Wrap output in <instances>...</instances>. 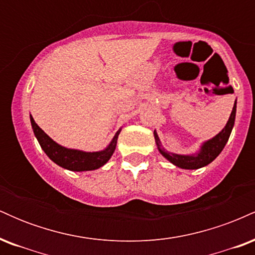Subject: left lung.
I'll return each mask as SVG.
<instances>
[{"label": "left lung", "instance_id": "1", "mask_svg": "<svg viewBox=\"0 0 255 255\" xmlns=\"http://www.w3.org/2000/svg\"><path fill=\"white\" fill-rule=\"evenodd\" d=\"M235 116H236V101L235 103H234L233 110H231L230 118L228 120L227 125H225L223 129L219 131L217 135L213 136L212 139H209L206 140V141H204L200 146V150H199L197 153H193V154H177V153H172V152L166 151L162 146V142H160L157 131L154 130L153 131L154 140H156L158 151L160 152V154H162L165 159H168L169 162L181 169L193 170V169H199V168H203V166H206L207 164H210L212 160H215L216 158L218 157V154L221 153L222 150L224 148L225 144L228 142V140H229L234 124H235Z\"/></svg>", "mask_w": 255, "mask_h": 255}]
</instances>
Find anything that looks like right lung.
Wrapping results in <instances>:
<instances>
[{
  "mask_svg": "<svg viewBox=\"0 0 255 255\" xmlns=\"http://www.w3.org/2000/svg\"><path fill=\"white\" fill-rule=\"evenodd\" d=\"M30 120L34 135H36L40 147L45 152L46 156L50 158L52 162L56 163L57 165L71 171L96 170V169L103 166L113 156L114 151L116 148V144H118L119 134L121 131V128H120L114 135L110 144L104 150L97 152H86L74 150V148H67L64 146L57 144L34 122L31 115Z\"/></svg>",
  "mask_w": 255,
  "mask_h": 255,
  "instance_id": "add662e5",
  "label": "right lung"
}]
</instances>
